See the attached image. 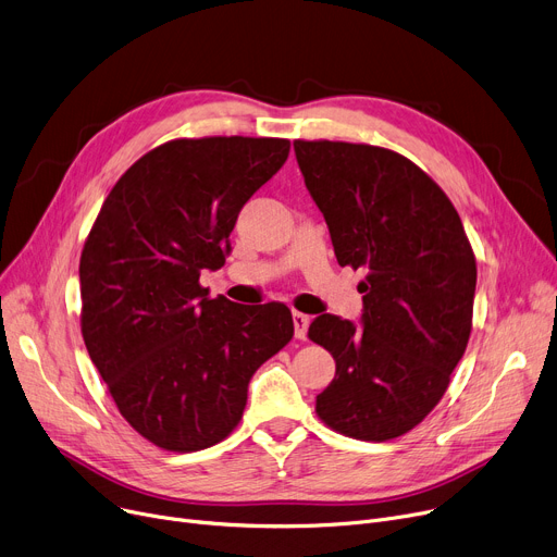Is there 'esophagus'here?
Segmentation results:
<instances>
[{
	"instance_id": "esophagus-1",
	"label": "esophagus",
	"mask_w": 557,
	"mask_h": 557,
	"mask_svg": "<svg viewBox=\"0 0 557 557\" xmlns=\"http://www.w3.org/2000/svg\"><path fill=\"white\" fill-rule=\"evenodd\" d=\"M307 327H309V315L294 311V330H296V338H305L307 336Z\"/></svg>"
}]
</instances>
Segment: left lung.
Segmentation results:
<instances>
[{
    "label": "left lung",
    "mask_w": 557,
    "mask_h": 557,
    "mask_svg": "<svg viewBox=\"0 0 557 557\" xmlns=\"http://www.w3.org/2000/svg\"><path fill=\"white\" fill-rule=\"evenodd\" d=\"M294 149L338 263L368 271L361 327L332 313L309 325L336 361L315 413L347 437L386 443L433 411L465 355L474 250L447 194L408 158L330 139Z\"/></svg>",
    "instance_id": "obj_1"
}]
</instances>
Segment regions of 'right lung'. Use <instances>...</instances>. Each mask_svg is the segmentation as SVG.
Masks as SVG:
<instances>
[{
	"label": "right lung",
	"mask_w": 557,
	"mask_h": 557,
	"mask_svg": "<svg viewBox=\"0 0 557 557\" xmlns=\"http://www.w3.org/2000/svg\"><path fill=\"white\" fill-rule=\"evenodd\" d=\"M280 137L171 139L112 187L81 252V332L124 420L166 451L239 424L257 368L294 338L282 302L210 298L248 198L282 169Z\"/></svg>",
	"instance_id": "add662e5"
}]
</instances>
